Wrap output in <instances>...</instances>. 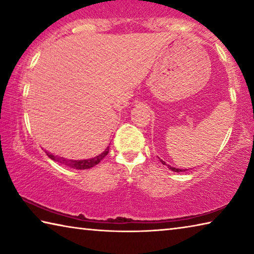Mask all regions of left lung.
<instances>
[{
  "instance_id": "left-lung-1",
  "label": "left lung",
  "mask_w": 254,
  "mask_h": 254,
  "mask_svg": "<svg viewBox=\"0 0 254 254\" xmlns=\"http://www.w3.org/2000/svg\"><path fill=\"white\" fill-rule=\"evenodd\" d=\"M161 161V163H162V165H166V166H168V165H167V163L165 162V161H162V160H160ZM168 168L170 169V170H173V171H176V173H180V171H183L182 169H178V168H174V167H171V166H168ZM187 169H185L184 171H186Z\"/></svg>"
}]
</instances>
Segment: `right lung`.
I'll return each mask as SVG.
<instances>
[{
    "mask_svg": "<svg viewBox=\"0 0 254 254\" xmlns=\"http://www.w3.org/2000/svg\"><path fill=\"white\" fill-rule=\"evenodd\" d=\"M109 151H110V148L107 147L101 154H98V156L94 157L92 159H86V160H69V159H65L63 157L54 156L53 153H50L48 151H46V153H47V156H48L50 159H53V160L56 162H59V163H62V165L70 167V168H72V169H80L81 170V169H89V168H92V167L98 165V162H100L102 159H104L106 157V154L109 153Z\"/></svg>",
    "mask_w": 254,
    "mask_h": 254,
    "instance_id": "obj_1",
    "label": "right lung"
}]
</instances>
